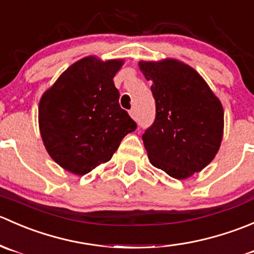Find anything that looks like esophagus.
Masks as SVG:
<instances>
[{
	"instance_id": "34e87169",
	"label": "esophagus",
	"mask_w": 254,
	"mask_h": 254,
	"mask_svg": "<svg viewBox=\"0 0 254 254\" xmlns=\"http://www.w3.org/2000/svg\"><path fill=\"white\" fill-rule=\"evenodd\" d=\"M129 114H130V117L132 118V119L137 120V112L135 111V109H131V111L129 112Z\"/></svg>"
}]
</instances>
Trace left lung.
I'll return each mask as SVG.
<instances>
[{
  "instance_id": "left-lung-1",
  "label": "left lung",
  "mask_w": 254,
  "mask_h": 254,
  "mask_svg": "<svg viewBox=\"0 0 254 254\" xmlns=\"http://www.w3.org/2000/svg\"><path fill=\"white\" fill-rule=\"evenodd\" d=\"M152 81L156 119L142 135L151 165L176 179L200 172L215 158L224 135V108L193 67L176 59L140 61Z\"/></svg>"
}]
</instances>
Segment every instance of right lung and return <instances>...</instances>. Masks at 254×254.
Returning a JSON list of instances; mask_svg holds the SVG:
<instances>
[{
	"label": "right lung",
	"mask_w": 254,
	"mask_h": 254,
	"mask_svg": "<svg viewBox=\"0 0 254 254\" xmlns=\"http://www.w3.org/2000/svg\"><path fill=\"white\" fill-rule=\"evenodd\" d=\"M123 59L87 56L66 68L39 102V130L50 157L77 176L108 162L136 123L119 106Z\"/></svg>",
	"instance_id": "obj_1"
}]
</instances>
